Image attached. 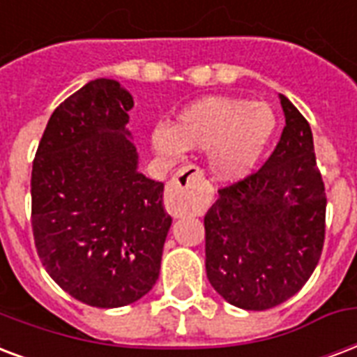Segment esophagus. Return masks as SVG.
Masks as SVG:
<instances>
[{
	"label": "esophagus",
	"mask_w": 357,
	"mask_h": 357,
	"mask_svg": "<svg viewBox=\"0 0 357 357\" xmlns=\"http://www.w3.org/2000/svg\"><path fill=\"white\" fill-rule=\"evenodd\" d=\"M192 179H202V170L197 167H183L181 170L176 172L170 183H168V197H170V211L176 217H183L185 213H189V187L192 183Z\"/></svg>",
	"instance_id": "obj_1"
}]
</instances>
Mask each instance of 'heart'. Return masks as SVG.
Masks as SVG:
<instances>
[{"label":"heart","mask_w":357,"mask_h":357,"mask_svg":"<svg viewBox=\"0 0 357 357\" xmlns=\"http://www.w3.org/2000/svg\"><path fill=\"white\" fill-rule=\"evenodd\" d=\"M275 130L277 114L268 102L213 95L183 108L172 127H155L151 146L170 160L185 149H206L215 178L239 181L257 168Z\"/></svg>","instance_id":"1"}]
</instances>
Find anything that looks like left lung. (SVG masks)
<instances>
[{
    "instance_id": "8db88e82",
    "label": "left lung",
    "mask_w": 357,
    "mask_h": 357,
    "mask_svg": "<svg viewBox=\"0 0 357 357\" xmlns=\"http://www.w3.org/2000/svg\"><path fill=\"white\" fill-rule=\"evenodd\" d=\"M284 129L258 172L219 189L204 217L206 273L234 307L266 311L309 281L326 234V190L311 127L279 95Z\"/></svg>"
}]
</instances>
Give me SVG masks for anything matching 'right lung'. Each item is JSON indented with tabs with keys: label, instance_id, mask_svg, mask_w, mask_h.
Masks as SVG:
<instances>
[{
	"label": "right lung",
	"instance_id": "obj_1",
	"mask_svg": "<svg viewBox=\"0 0 357 357\" xmlns=\"http://www.w3.org/2000/svg\"><path fill=\"white\" fill-rule=\"evenodd\" d=\"M119 82L97 78L48 119L31 172V225L48 275L73 298L114 309L159 279L172 217L165 183L138 172Z\"/></svg>",
	"mask_w": 357,
	"mask_h": 357
}]
</instances>
